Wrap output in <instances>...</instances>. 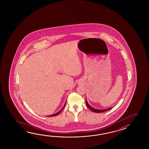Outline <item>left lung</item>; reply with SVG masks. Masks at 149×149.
I'll use <instances>...</instances> for the list:
<instances>
[{
  "instance_id": "obj_1",
  "label": "left lung",
  "mask_w": 149,
  "mask_h": 149,
  "mask_svg": "<svg viewBox=\"0 0 149 149\" xmlns=\"http://www.w3.org/2000/svg\"><path fill=\"white\" fill-rule=\"evenodd\" d=\"M86 105H87V107H88L90 110H91L93 112H96V113H101V112H105V111L109 110H110V109H111L112 108H113V107H111V108L106 109H102V110H101V109H100V110H99V109H95V108L92 107H91V105L89 104L88 103L87 100H86Z\"/></svg>"
}]
</instances>
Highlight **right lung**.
Segmentation results:
<instances>
[{
  "mask_svg": "<svg viewBox=\"0 0 149 149\" xmlns=\"http://www.w3.org/2000/svg\"><path fill=\"white\" fill-rule=\"evenodd\" d=\"M65 103H66V102L65 103V104H64V105L63 107L62 108V109L60 111H58V112H57V113H55V114H52V115H49V116H48V117H53V116H57L58 114H60V113H61V112L62 111V110H63L64 108V107H65Z\"/></svg>",
  "mask_w": 149,
  "mask_h": 149,
  "instance_id": "add662e5",
  "label": "right lung"
}]
</instances>
